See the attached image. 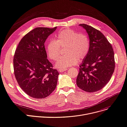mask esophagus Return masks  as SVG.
I'll use <instances>...</instances> for the list:
<instances>
[{
	"label": "esophagus",
	"mask_w": 127,
	"mask_h": 127,
	"mask_svg": "<svg viewBox=\"0 0 127 127\" xmlns=\"http://www.w3.org/2000/svg\"><path fill=\"white\" fill-rule=\"evenodd\" d=\"M67 70V68H66V69H59L58 71L59 72H63L64 71H66Z\"/></svg>",
	"instance_id": "1"
}]
</instances>
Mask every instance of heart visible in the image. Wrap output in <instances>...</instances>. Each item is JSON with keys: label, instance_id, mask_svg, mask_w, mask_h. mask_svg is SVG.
Wrapping results in <instances>:
<instances>
[{"label": "heart", "instance_id": "heart-1", "mask_svg": "<svg viewBox=\"0 0 127 127\" xmlns=\"http://www.w3.org/2000/svg\"><path fill=\"white\" fill-rule=\"evenodd\" d=\"M66 48L64 56L60 57L56 63L60 69H66L76 65L79 61L84 59L89 50V41L88 37L79 34L73 30L66 29L60 31L56 39L49 41L46 46V51L50 59L56 61L61 52V48Z\"/></svg>", "mask_w": 127, "mask_h": 127}]
</instances>
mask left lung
Listing matches in <instances>:
<instances>
[{
  "instance_id": "obj_1",
  "label": "left lung",
  "mask_w": 127,
  "mask_h": 127,
  "mask_svg": "<svg viewBox=\"0 0 127 127\" xmlns=\"http://www.w3.org/2000/svg\"><path fill=\"white\" fill-rule=\"evenodd\" d=\"M89 38V50L79 66L76 84L80 89L95 92L106 86L115 69L113 49L106 38L98 30L85 24H79Z\"/></svg>"
}]
</instances>
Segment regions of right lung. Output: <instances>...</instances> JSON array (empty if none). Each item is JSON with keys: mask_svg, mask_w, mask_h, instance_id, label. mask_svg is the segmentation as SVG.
Instances as JSON below:
<instances>
[{"mask_svg": "<svg viewBox=\"0 0 127 127\" xmlns=\"http://www.w3.org/2000/svg\"><path fill=\"white\" fill-rule=\"evenodd\" d=\"M57 27H37L22 38L16 49L13 58L15 78L24 92L34 98L47 97L57 87L59 73L47 59L44 45Z\"/></svg>", "mask_w": 127, "mask_h": 127, "instance_id": "1", "label": "right lung"}]
</instances>
